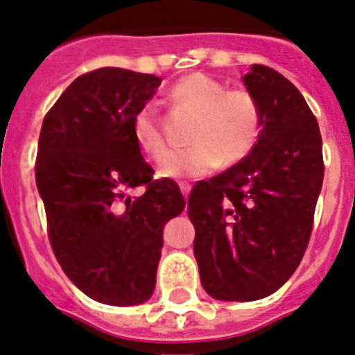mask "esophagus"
I'll list each match as a JSON object with an SVG mask.
<instances>
[{"label": "esophagus", "mask_w": 355, "mask_h": 355, "mask_svg": "<svg viewBox=\"0 0 355 355\" xmlns=\"http://www.w3.org/2000/svg\"><path fill=\"white\" fill-rule=\"evenodd\" d=\"M178 187H180L182 194H184V198L187 200V196H189L191 193V184H187V182H178Z\"/></svg>", "instance_id": "obj_1"}]
</instances>
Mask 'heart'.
I'll use <instances>...</instances> for the list:
<instances>
[{
  "instance_id": "1",
  "label": "heart",
  "mask_w": 355,
  "mask_h": 355,
  "mask_svg": "<svg viewBox=\"0 0 355 355\" xmlns=\"http://www.w3.org/2000/svg\"><path fill=\"white\" fill-rule=\"evenodd\" d=\"M170 97L177 107L196 114L189 132L191 146L164 155V129L157 106L146 102L132 116V136L152 159H164L159 175L168 178H196L212 173L219 166L244 161L260 139L263 111L253 92L228 90L219 79L203 72L184 76L173 85Z\"/></svg>"
}]
</instances>
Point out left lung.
<instances>
[{
	"label": "left lung",
	"instance_id": "left-lung-1",
	"mask_svg": "<svg viewBox=\"0 0 355 355\" xmlns=\"http://www.w3.org/2000/svg\"><path fill=\"white\" fill-rule=\"evenodd\" d=\"M263 111L253 152L193 187L201 285L219 301H258L285 285L308 248L324 182L317 118L295 86L270 67L242 78Z\"/></svg>",
	"mask_w": 355,
	"mask_h": 355
}]
</instances>
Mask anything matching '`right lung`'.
<instances>
[{
  "label": "right lung",
  "instance_id": "right-lung-1",
  "mask_svg": "<svg viewBox=\"0 0 355 355\" xmlns=\"http://www.w3.org/2000/svg\"><path fill=\"white\" fill-rule=\"evenodd\" d=\"M162 79L104 67L83 74L54 102L38 138L37 178L54 257L94 301H148L162 228L184 210L170 178L154 180L132 136L134 113ZM146 187L132 200L128 191Z\"/></svg>",
  "mask_w": 355,
  "mask_h": 355
}]
</instances>
